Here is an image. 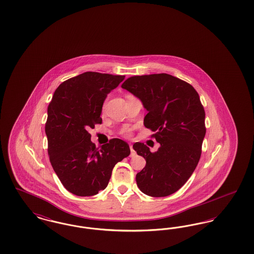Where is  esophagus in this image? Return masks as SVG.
<instances>
[{"label": "esophagus", "instance_id": "esophagus-1", "mask_svg": "<svg viewBox=\"0 0 254 254\" xmlns=\"http://www.w3.org/2000/svg\"><path fill=\"white\" fill-rule=\"evenodd\" d=\"M129 148H130V151H131V153H130V156L133 157L136 153H135V151H134V149H133L132 145H129Z\"/></svg>", "mask_w": 254, "mask_h": 254}]
</instances>
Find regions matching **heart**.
Instances as JSON below:
<instances>
[{
	"label": "heart",
	"mask_w": 254,
	"mask_h": 254,
	"mask_svg": "<svg viewBox=\"0 0 254 254\" xmlns=\"http://www.w3.org/2000/svg\"><path fill=\"white\" fill-rule=\"evenodd\" d=\"M124 131H127V129H125V130H124Z\"/></svg>",
	"instance_id": "obj_1"
}]
</instances>
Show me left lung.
<instances>
[{
    "mask_svg": "<svg viewBox=\"0 0 254 254\" xmlns=\"http://www.w3.org/2000/svg\"><path fill=\"white\" fill-rule=\"evenodd\" d=\"M122 87L142 102L147 111L144 125L160 144L155 152L143 143L133 145L146 162L136 174L138 188L152 197L176 192L201 157L205 114L200 97L192 85L166 73L133 76Z\"/></svg>",
    "mask_w": 254,
    "mask_h": 254,
    "instance_id": "left-lung-1",
    "label": "left lung"
}]
</instances>
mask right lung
Returning a JSON list of instances; mask_svg holds the SVG:
<instances>
[{
    "label": "right lung",
    "instance_id": "1",
    "mask_svg": "<svg viewBox=\"0 0 254 254\" xmlns=\"http://www.w3.org/2000/svg\"><path fill=\"white\" fill-rule=\"evenodd\" d=\"M124 79L122 75L82 73L62 83L49 104V160L63 186L77 196L104 190L114 166L130 153L127 143L117 138L99 149L88 132L102 123L104 102Z\"/></svg>",
    "mask_w": 254,
    "mask_h": 254
}]
</instances>
